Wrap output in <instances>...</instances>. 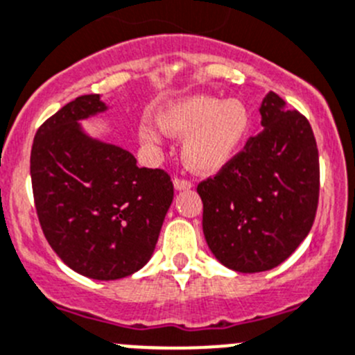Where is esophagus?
<instances>
[{
  "label": "esophagus",
  "mask_w": 355,
  "mask_h": 355,
  "mask_svg": "<svg viewBox=\"0 0 355 355\" xmlns=\"http://www.w3.org/2000/svg\"><path fill=\"white\" fill-rule=\"evenodd\" d=\"M175 191H189L192 187V184L189 180H182V178H175L173 180Z\"/></svg>",
  "instance_id": "esophagus-1"
}]
</instances>
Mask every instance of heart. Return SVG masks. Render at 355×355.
Masks as SVG:
<instances>
[{
    "mask_svg": "<svg viewBox=\"0 0 355 355\" xmlns=\"http://www.w3.org/2000/svg\"><path fill=\"white\" fill-rule=\"evenodd\" d=\"M250 128V111L241 101L191 95L164 105L159 119L142 118L139 139L153 150H159L168 135L184 139V163L196 173L213 175L236 159L246 144Z\"/></svg>",
    "mask_w": 355,
    "mask_h": 355,
    "instance_id": "heart-1",
    "label": "heart"
}]
</instances>
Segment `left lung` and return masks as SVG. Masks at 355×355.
Returning <instances> with one entry per match:
<instances>
[{"label":"left lung","instance_id":"obj_1","mask_svg":"<svg viewBox=\"0 0 355 355\" xmlns=\"http://www.w3.org/2000/svg\"><path fill=\"white\" fill-rule=\"evenodd\" d=\"M260 116L261 132L198 185L209 250L243 274L283 263L311 232L319 199V154L307 119L274 92Z\"/></svg>","mask_w":355,"mask_h":355}]
</instances>
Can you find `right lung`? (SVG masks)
Returning <instances> with one entry per match:
<instances>
[{"mask_svg": "<svg viewBox=\"0 0 355 355\" xmlns=\"http://www.w3.org/2000/svg\"><path fill=\"white\" fill-rule=\"evenodd\" d=\"M107 109L101 95H81L40 126L31 150L44 237L69 269L97 281L142 269L173 201L168 173L140 168L130 150L83 128Z\"/></svg>", "mask_w": 355, "mask_h": 355, "instance_id": "add662e5", "label": "right lung"}]
</instances>
